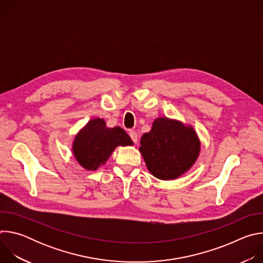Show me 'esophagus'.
Listing matches in <instances>:
<instances>
[{"label":"esophagus","mask_w":263,"mask_h":263,"mask_svg":"<svg viewBox=\"0 0 263 263\" xmlns=\"http://www.w3.org/2000/svg\"><path fill=\"white\" fill-rule=\"evenodd\" d=\"M129 135H130L131 139L133 140V142H134V143H137V141H138V135H137V133H136L135 131H130V132H129Z\"/></svg>","instance_id":"esophagus-1"}]
</instances>
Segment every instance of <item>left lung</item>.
<instances>
[{
  "label": "left lung",
  "instance_id": "obj_1",
  "mask_svg": "<svg viewBox=\"0 0 263 263\" xmlns=\"http://www.w3.org/2000/svg\"><path fill=\"white\" fill-rule=\"evenodd\" d=\"M201 141L191 125L168 118H157L149 132L140 139L139 152L154 177L174 180L181 177L197 161Z\"/></svg>",
  "mask_w": 263,
  "mask_h": 263
}]
</instances>
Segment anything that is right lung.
Returning <instances> with one entry per match:
<instances>
[{
	"label": "right lung",
	"instance_id": "add662e5",
	"mask_svg": "<svg viewBox=\"0 0 263 263\" xmlns=\"http://www.w3.org/2000/svg\"><path fill=\"white\" fill-rule=\"evenodd\" d=\"M130 136L121 127L108 128L103 119L90 120L74 136L72 154L87 171L104 165L117 146L132 145Z\"/></svg>",
	"mask_w": 263,
	"mask_h": 263
}]
</instances>
